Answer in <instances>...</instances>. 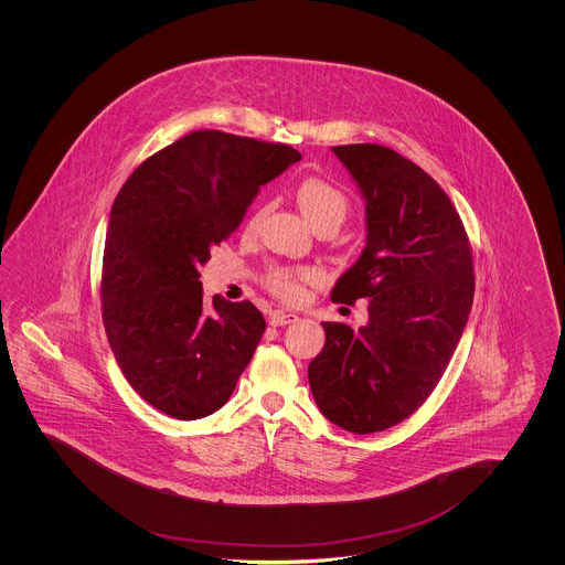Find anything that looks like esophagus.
Returning <instances> with one entry per match:
<instances>
[{"label":"esophagus","mask_w":565,"mask_h":565,"mask_svg":"<svg viewBox=\"0 0 565 565\" xmlns=\"http://www.w3.org/2000/svg\"><path fill=\"white\" fill-rule=\"evenodd\" d=\"M300 320L296 313H286V311H273L270 313V326H288V323H296Z\"/></svg>","instance_id":"obj_1"}]
</instances>
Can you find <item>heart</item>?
<instances>
[{
  "label": "heart",
  "mask_w": 565,
  "mask_h": 565,
  "mask_svg": "<svg viewBox=\"0 0 565 565\" xmlns=\"http://www.w3.org/2000/svg\"><path fill=\"white\" fill-rule=\"evenodd\" d=\"M295 196L300 214L313 228L323 224H334L339 228L350 210L345 192L322 178L302 180L296 186ZM311 277L313 273L309 270H275L269 279L270 290L279 298L295 302L302 296V281Z\"/></svg>",
  "instance_id": "b5f03b06"
}]
</instances>
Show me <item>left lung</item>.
Returning a JSON list of instances; mask_svg holds the SVG:
<instances>
[{
    "label": "left lung",
    "instance_id": "left-lung-1",
    "mask_svg": "<svg viewBox=\"0 0 565 565\" xmlns=\"http://www.w3.org/2000/svg\"><path fill=\"white\" fill-rule=\"evenodd\" d=\"M366 205V245L330 298H369V322H322L309 364L323 417L353 434L401 424L445 373L475 296L472 252L451 199L403 154L376 143L332 146Z\"/></svg>",
    "mask_w": 565,
    "mask_h": 565
}]
</instances>
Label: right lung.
I'll return each mask as SVG.
<instances>
[{"label":"right lung","mask_w":565,"mask_h":565,"mask_svg":"<svg viewBox=\"0 0 565 565\" xmlns=\"http://www.w3.org/2000/svg\"><path fill=\"white\" fill-rule=\"evenodd\" d=\"M300 152L194 131L141 162L109 212L102 302L111 353L135 392L175 419L226 403L267 328L249 302L203 298L201 267L258 190Z\"/></svg>","instance_id":"add662e5"}]
</instances>
